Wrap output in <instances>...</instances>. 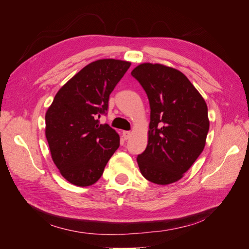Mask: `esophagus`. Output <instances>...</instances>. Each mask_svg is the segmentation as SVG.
I'll use <instances>...</instances> for the list:
<instances>
[{
    "label": "esophagus",
    "mask_w": 249,
    "mask_h": 249,
    "mask_svg": "<svg viewBox=\"0 0 249 249\" xmlns=\"http://www.w3.org/2000/svg\"><path fill=\"white\" fill-rule=\"evenodd\" d=\"M131 136H132V133H131L130 131H124V132H123V137H124L125 140L129 139Z\"/></svg>",
    "instance_id": "1"
}]
</instances>
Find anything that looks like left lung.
<instances>
[{
  "mask_svg": "<svg viewBox=\"0 0 249 249\" xmlns=\"http://www.w3.org/2000/svg\"><path fill=\"white\" fill-rule=\"evenodd\" d=\"M145 90L150 107L148 141L138 155L141 175L158 185L184 177L205 148L208 107L183 72L159 63H142L131 72Z\"/></svg>",
  "mask_w": 249,
  "mask_h": 249,
  "instance_id": "8db88e82",
  "label": "left lung"
}]
</instances>
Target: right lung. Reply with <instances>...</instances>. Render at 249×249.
I'll use <instances>...</instances> for the list:
<instances>
[{
	"instance_id": "add662e5",
	"label": "right lung",
	"mask_w": 249,
	"mask_h": 249,
	"mask_svg": "<svg viewBox=\"0 0 249 249\" xmlns=\"http://www.w3.org/2000/svg\"><path fill=\"white\" fill-rule=\"evenodd\" d=\"M130 65L116 59L89 63L59 89L46 113L52 159L72 185L96 183L119 146V135L109 124H100L99 118Z\"/></svg>"
}]
</instances>
